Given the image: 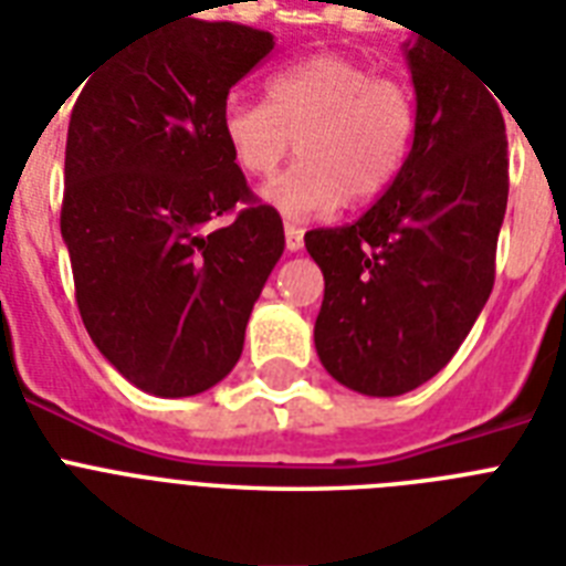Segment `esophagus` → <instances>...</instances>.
Segmentation results:
<instances>
[{"instance_id":"1","label":"esophagus","mask_w":566,"mask_h":566,"mask_svg":"<svg viewBox=\"0 0 566 566\" xmlns=\"http://www.w3.org/2000/svg\"><path fill=\"white\" fill-rule=\"evenodd\" d=\"M283 233H286V251H301L304 248V228H297V224H292V221H286L283 224Z\"/></svg>"}]
</instances>
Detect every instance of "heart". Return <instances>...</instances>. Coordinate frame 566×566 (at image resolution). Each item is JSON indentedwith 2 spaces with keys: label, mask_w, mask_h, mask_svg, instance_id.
Listing matches in <instances>:
<instances>
[{
  "label": "heart",
  "mask_w": 566,
  "mask_h": 566,
  "mask_svg": "<svg viewBox=\"0 0 566 566\" xmlns=\"http://www.w3.org/2000/svg\"><path fill=\"white\" fill-rule=\"evenodd\" d=\"M411 134L409 90L336 52L269 75L265 102L230 96L221 107V139L245 178H269L297 139L301 160L260 189L262 201L289 219L379 196L403 166Z\"/></svg>",
  "instance_id": "1"
}]
</instances>
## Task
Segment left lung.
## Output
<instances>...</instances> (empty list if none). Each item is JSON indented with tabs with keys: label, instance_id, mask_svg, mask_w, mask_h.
Returning a JSON list of instances; mask_svg holds the SVG:
<instances>
[{
	"label": "left lung",
	"instance_id": "8db88e82",
	"mask_svg": "<svg viewBox=\"0 0 566 566\" xmlns=\"http://www.w3.org/2000/svg\"><path fill=\"white\" fill-rule=\"evenodd\" d=\"M403 52L415 84L409 157L359 221L304 237L324 274L318 359L368 397L406 395L453 359L494 289L509 201L496 98L423 34Z\"/></svg>",
	"mask_w": 566,
	"mask_h": 566
}]
</instances>
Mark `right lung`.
<instances>
[{
    "mask_svg": "<svg viewBox=\"0 0 566 566\" xmlns=\"http://www.w3.org/2000/svg\"><path fill=\"white\" fill-rule=\"evenodd\" d=\"M271 49L269 31L184 20L81 81L61 237L93 345L146 395L192 397L228 377L286 245L221 139L230 87ZM239 203L228 229L209 228Z\"/></svg>",
    "mask_w": 566,
    "mask_h": 566,
    "instance_id": "obj_1",
    "label": "right lung"
}]
</instances>
